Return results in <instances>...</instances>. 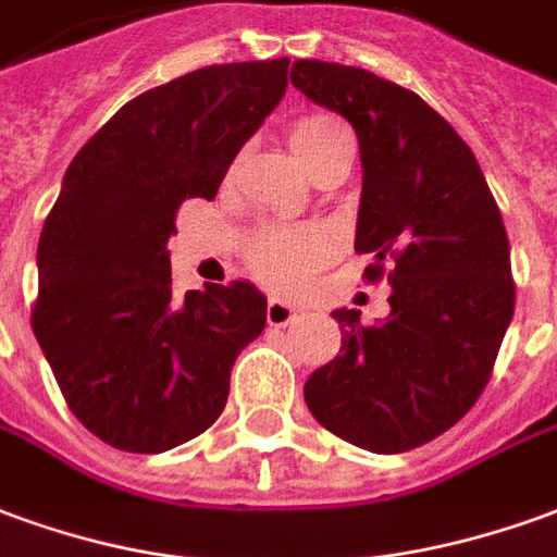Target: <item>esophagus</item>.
<instances>
[{
  "mask_svg": "<svg viewBox=\"0 0 557 557\" xmlns=\"http://www.w3.org/2000/svg\"><path fill=\"white\" fill-rule=\"evenodd\" d=\"M295 317H298V307L289 305V301H283V298H271L268 301V322L271 325H289Z\"/></svg>",
  "mask_w": 557,
  "mask_h": 557,
  "instance_id": "obj_1",
  "label": "esophagus"
}]
</instances>
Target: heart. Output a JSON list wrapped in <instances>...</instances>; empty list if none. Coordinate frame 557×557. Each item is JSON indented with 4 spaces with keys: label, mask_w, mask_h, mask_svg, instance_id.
Returning a JSON list of instances; mask_svg holds the SVG:
<instances>
[{
    "label": "heart",
    "mask_w": 557,
    "mask_h": 557,
    "mask_svg": "<svg viewBox=\"0 0 557 557\" xmlns=\"http://www.w3.org/2000/svg\"><path fill=\"white\" fill-rule=\"evenodd\" d=\"M341 132L346 129L334 116H301L289 126V147L307 169ZM322 250H325V238L319 232H310V228H268L252 244L250 262L256 268V274L268 280V283L298 286Z\"/></svg>",
    "instance_id": "b5f03b06"
}]
</instances>
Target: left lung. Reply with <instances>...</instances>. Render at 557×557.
I'll list each match as a JSON object with an SVG mask.
<instances>
[{"instance_id": "obj_1", "label": "left lung", "mask_w": 557, "mask_h": 557, "mask_svg": "<svg viewBox=\"0 0 557 557\" xmlns=\"http://www.w3.org/2000/svg\"><path fill=\"white\" fill-rule=\"evenodd\" d=\"M292 87L346 116L361 153L356 250L392 262L388 317L337 307L341 356L307 376L319 425L380 455L416 449L468 413L512 322L509 240L461 135L416 92L364 69L292 65Z\"/></svg>"}]
</instances>
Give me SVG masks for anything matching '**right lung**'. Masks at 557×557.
<instances>
[{"label":"right lung","instance_id":"right-lung-1","mask_svg":"<svg viewBox=\"0 0 557 557\" xmlns=\"http://www.w3.org/2000/svg\"><path fill=\"white\" fill-rule=\"evenodd\" d=\"M289 60L208 65L135 96L62 177L38 240L33 332L69 410L123 453L157 455L216 422L240 349L265 329L247 280L177 298L169 238L286 92Z\"/></svg>","mask_w":557,"mask_h":557}]
</instances>
